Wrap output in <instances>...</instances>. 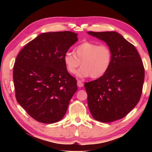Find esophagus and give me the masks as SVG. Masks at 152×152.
Listing matches in <instances>:
<instances>
[{"label": "esophagus", "mask_w": 152, "mask_h": 152, "mask_svg": "<svg viewBox=\"0 0 152 152\" xmlns=\"http://www.w3.org/2000/svg\"><path fill=\"white\" fill-rule=\"evenodd\" d=\"M77 85H78L79 88H82V87L83 86V83H82V81L78 80V82H77Z\"/></svg>", "instance_id": "1"}]
</instances>
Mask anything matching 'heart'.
Masks as SVG:
<instances>
[{
  "label": "heart",
  "mask_w": 152,
  "mask_h": 152,
  "mask_svg": "<svg viewBox=\"0 0 152 152\" xmlns=\"http://www.w3.org/2000/svg\"><path fill=\"white\" fill-rule=\"evenodd\" d=\"M112 61L113 53L109 45L90 42L77 45L74 55L66 52L64 56L66 70L71 74L76 73L81 63L82 68L77 74L80 78H101L109 70Z\"/></svg>",
  "instance_id": "heart-1"
}]
</instances>
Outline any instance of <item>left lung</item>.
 <instances>
[{
  "label": "left lung",
  "mask_w": 152,
  "mask_h": 152,
  "mask_svg": "<svg viewBox=\"0 0 152 152\" xmlns=\"http://www.w3.org/2000/svg\"><path fill=\"white\" fill-rule=\"evenodd\" d=\"M88 33L111 49L113 61L107 72L86 82L88 106L92 117L103 123L125 117L140 101L145 70L135 46L115 31Z\"/></svg>",
  "instance_id": "8db88e82"
}]
</instances>
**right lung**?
I'll return each mask as SVG.
<instances>
[{"label":"right lung","mask_w":152,"mask_h":152,"mask_svg":"<svg viewBox=\"0 0 152 152\" xmlns=\"http://www.w3.org/2000/svg\"><path fill=\"white\" fill-rule=\"evenodd\" d=\"M78 41L71 31L43 33L17 56L13 68L15 96L31 117L53 123L65 115L76 92V80L67 71L64 54Z\"/></svg>","instance_id":"add662e5"}]
</instances>
